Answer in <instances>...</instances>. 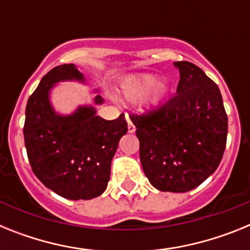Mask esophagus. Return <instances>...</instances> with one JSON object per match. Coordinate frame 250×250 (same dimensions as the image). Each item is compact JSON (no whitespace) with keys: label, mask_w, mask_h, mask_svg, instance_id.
<instances>
[{"label":"esophagus","mask_w":250,"mask_h":250,"mask_svg":"<svg viewBox=\"0 0 250 250\" xmlns=\"http://www.w3.org/2000/svg\"><path fill=\"white\" fill-rule=\"evenodd\" d=\"M126 121H127V131H129L130 134H132V132H135L136 127H135V125L132 124V121L130 120L129 115H126Z\"/></svg>","instance_id":"esophagus-1"}]
</instances>
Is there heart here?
I'll return each mask as SVG.
<instances>
[{"mask_svg":"<svg viewBox=\"0 0 250 250\" xmlns=\"http://www.w3.org/2000/svg\"><path fill=\"white\" fill-rule=\"evenodd\" d=\"M170 92V85L165 79L158 80L152 74H139L126 77L120 85V95L127 103L136 104L144 97V107L156 109L164 103Z\"/></svg>","mask_w":250,"mask_h":250,"instance_id":"b5f03b06","label":"heart"}]
</instances>
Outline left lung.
Returning a JSON list of instances; mask_svg holds the SVG:
<instances>
[{
	"instance_id": "8db88e82",
	"label": "left lung",
	"mask_w": 250,
	"mask_h": 250,
	"mask_svg": "<svg viewBox=\"0 0 250 250\" xmlns=\"http://www.w3.org/2000/svg\"><path fill=\"white\" fill-rule=\"evenodd\" d=\"M176 95L156 111L131 115L140 141V161L150 184L160 191L185 193L219 167L227 144L228 116L219 87L188 61Z\"/></svg>"
}]
</instances>
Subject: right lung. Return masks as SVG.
Instances as JSON below:
<instances>
[{
	"label": "right lung",
	"instance_id": "right-lung-1",
	"mask_svg": "<svg viewBox=\"0 0 250 250\" xmlns=\"http://www.w3.org/2000/svg\"><path fill=\"white\" fill-rule=\"evenodd\" d=\"M62 81L86 83L74 63L60 65L42 77L28 98L23 126L25 146L35 175L66 199H92L106 190L111 160L127 132L125 115L105 120L92 105L59 114L51 104L52 89ZM98 92V91H96ZM95 104L104 99L95 96Z\"/></svg>",
	"mask_w": 250,
	"mask_h": 250
}]
</instances>
